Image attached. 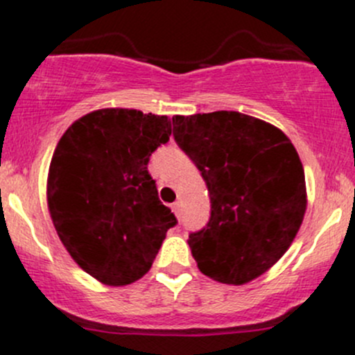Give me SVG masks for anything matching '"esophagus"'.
<instances>
[{
    "instance_id": "1",
    "label": "esophagus",
    "mask_w": 355,
    "mask_h": 355,
    "mask_svg": "<svg viewBox=\"0 0 355 355\" xmlns=\"http://www.w3.org/2000/svg\"><path fill=\"white\" fill-rule=\"evenodd\" d=\"M180 200H177V202H173L171 204V209H173V213H175V216L177 218H180Z\"/></svg>"
}]
</instances>
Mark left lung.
<instances>
[{"label": "left lung", "instance_id": "8db88e82", "mask_svg": "<svg viewBox=\"0 0 355 355\" xmlns=\"http://www.w3.org/2000/svg\"><path fill=\"white\" fill-rule=\"evenodd\" d=\"M173 137L211 198L209 221L189 235L198 268L220 284H249L287 252L306 214V177L292 141L239 111L177 114Z\"/></svg>", "mask_w": 355, "mask_h": 355}]
</instances>
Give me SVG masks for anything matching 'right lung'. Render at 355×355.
Returning <instances> with one entry per match:
<instances>
[{"label":"right lung","mask_w":355,"mask_h":355,"mask_svg":"<svg viewBox=\"0 0 355 355\" xmlns=\"http://www.w3.org/2000/svg\"><path fill=\"white\" fill-rule=\"evenodd\" d=\"M170 135L164 114L103 108L75 120L53 153L46 185L53 225L71 259L101 284L144 277L177 223L148 171Z\"/></svg>","instance_id":"obj_1"}]
</instances>
